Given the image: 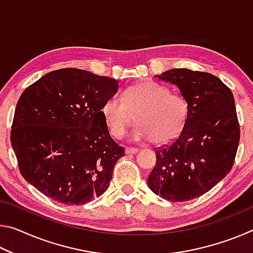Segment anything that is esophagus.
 <instances>
[{
	"label": "esophagus",
	"instance_id": "1",
	"mask_svg": "<svg viewBox=\"0 0 253 253\" xmlns=\"http://www.w3.org/2000/svg\"><path fill=\"white\" fill-rule=\"evenodd\" d=\"M125 152L127 155H131V154H136L138 152V148H135V147H126Z\"/></svg>",
	"mask_w": 253,
	"mask_h": 253
}]
</instances>
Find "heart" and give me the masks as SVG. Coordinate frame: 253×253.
<instances>
[{
  "label": "heart",
  "instance_id": "b5f03b06",
  "mask_svg": "<svg viewBox=\"0 0 253 253\" xmlns=\"http://www.w3.org/2000/svg\"><path fill=\"white\" fill-rule=\"evenodd\" d=\"M101 115L110 135L121 139L128 126L138 123L131 131L136 139H151L164 144L174 139L185 127L190 104L184 96L170 92L165 85L144 80L129 85L122 100L111 97L101 107Z\"/></svg>",
  "mask_w": 253,
  "mask_h": 253
}]
</instances>
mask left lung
Masks as SVG:
<instances>
[{
    "label": "left lung",
    "mask_w": 253,
    "mask_h": 253,
    "mask_svg": "<svg viewBox=\"0 0 253 253\" xmlns=\"http://www.w3.org/2000/svg\"><path fill=\"white\" fill-rule=\"evenodd\" d=\"M177 85L190 116L172 143L155 148L156 164L147 183L170 202L199 198L232 169L240 142L233 93L212 74L172 69L156 76Z\"/></svg>",
    "instance_id": "1"
}]
</instances>
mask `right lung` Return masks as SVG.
<instances>
[{
  "mask_svg": "<svg viewBox=\"0 0 253 253\" xmlns=\"http://www.w3.org/2000/svg\"><path fill=\"white\" fill-rule=\"evenodd\" d=\"M117 89V80L76 68L51 71L30 84L11 129L25 181L63 204H84L104 194L125 155L101 115Z\"/></svg>",
  "mask_w": 253,
  "mask_h": 253,
  "instance_id": "right-lung-1",
  "label": "right lung"
}]
</instances>
